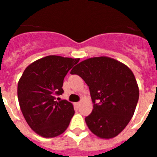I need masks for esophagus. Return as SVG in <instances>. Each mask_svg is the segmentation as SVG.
Here are the masks:
<instances>
[{
	"label": "esophagus",
	"mask_w": 157,
	"mask_h": 157,
	"mask_svg": "<svg viewBox=\"0 0 157 157\" xmlns=\"http://www.w3.org/2000/svg\"><path fill=\"white\" fill-rule=\"evenodd\" d=\"M75 106L78 108V107L80 106V102H77V103H75Z\"/></svg>",
	"instance_id": "1"
}]
</instances>
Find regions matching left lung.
<instances>
[{"mask_svg": "<svg viewBox=\"0 0 157 157\" xmlns=\"http://www.w3.org/2000/svg\"><path fill=\"white\" fill-rule=\"evenodd\" d=\"M71 74L79 75L90 89L94 109L85 121L91 132L103 139L120 134L134 116L139 98L132 71L113 58L98 56L80 62Z\"/></svg>", "mask_w": 157, "mask_h": 157, "instance_id": "8db88e82", "label": "left lung"}]
</instances>
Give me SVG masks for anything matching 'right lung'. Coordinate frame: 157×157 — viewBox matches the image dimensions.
Listing matches in <instances>:
<instances>
[{"instance_id":"right-lung-1","label":"right lung","mask_w":157,"mask_h":157,"mask_svg":"<svg viewBox=\"0 0 157 157\" xmlns=\"http://www.w3.org/2000/svg\"><path fill=\"white\" fill-rule=\"evenodd\" d=\"M79 58L47 56L25 69L18 82V100L29 127L43 138H55L68 127L74 107L66 100L55 101L63 93V78Z\"/></svg>"}]
</instances>
